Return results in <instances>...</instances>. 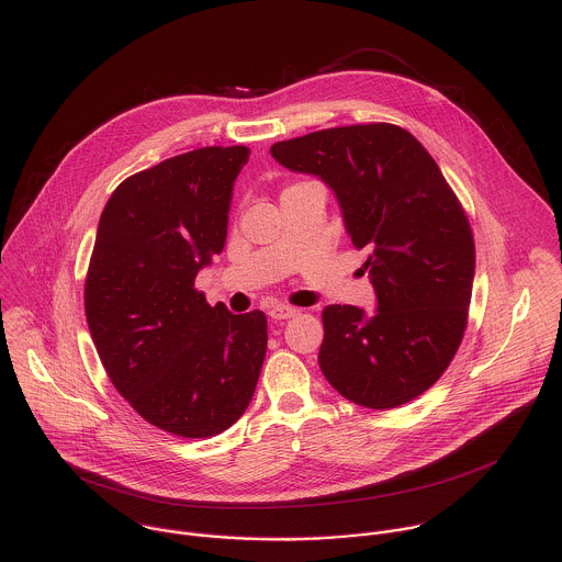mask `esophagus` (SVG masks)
I'll return each mask as SVG.
<instances>
[{
	"label": "esophagus",
	"mask_w": 562,
	"mask_h": 562,
	"mask_svg": "<svg viewBox=\"0 0 562 562\" xmlns=\"http://www.w3.org/2000/svg\"><path fill=\"white\" fill-rule=\"evenodd\" d=\"M296 314H299V310L290 307V305H272L268 312V316L272 321H288V318H294Z\"/></svg>",
	"instance_id": "obj_1"
}]
</instances>
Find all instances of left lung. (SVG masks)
Returning <instances> with one entry per match:
<instances>
[{"mask_svg":"<svg viewBox=\"0 0 562 562\" xmlns=\"http://www.w3.org/2000/svg\"><path fill=\"white\" fill-rule=\"evenodd\" d=\"M270 154L321 177L350 240L368 250L376 312L324 307L322 374L368 408L417 398L461 346L476 268L470 221L437 161L390 123L322 130L277 143Z\"/></svg>","mask_w":562,"mask_h":562,"instance_id":"8db88e82","label":"left lung"}]
</instances>
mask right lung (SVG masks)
<instances>
[{"label":"right lung","mask_w":562,"mask_h":562,"mask_svg":"<svg viewBox=\"0 0 562 562\" xmlns=\"http://www.w3.org/2000/svg\"><path fill=\"white\" fill-rule=\"evenodd\" d=\"M246 147H203L127 177L99 218L83 307L99 359L132 408L161 430L205 439L255 394L268 322L210 307L194 279L227 240Z\"/></svg>","instance_id":"right-lung-1"}]
</instances>
